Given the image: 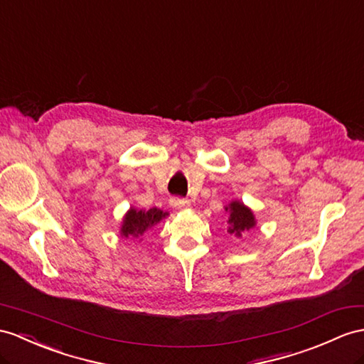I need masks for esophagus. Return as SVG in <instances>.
<instances>
[{"mask_svg": "<svg viewBox=\"0 0 364 364\" xmlns=\"http://www.w3.org/2000/svg\"><path fill=\"white\" fill-rule=\"evenodd\" d=\"M171 205L174 208H188L191 203L188 199H171Z\"/></svg>", "mask_w": 364, "mask_h": 364, "instance_id": "obj_1", "label": "esophagus"}]
</instances>
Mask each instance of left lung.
Instances as JSON below:
<instances>
[{
	"mask_svg": "<svg viewBox=\"0 0 364 364\" xmlns=\"http://www.w3.org/2000/svg\"><path fill=\"white\" fill-rule=\"evenodd\" d=\"M224 210L228 213L227 220V233L230 236L241 237L245 232H252L256 227V218L255 213L250 207H247L244 202L233 199L224 207Z\"/></svg>",
	"mask_w": 364,
	"mask_h": 364,
	"instance_id": "8db88e82",
	"label": "left lung"
}]
</instances>
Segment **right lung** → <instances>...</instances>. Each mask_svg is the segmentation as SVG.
Returning <instances> with one entry per match:
<instances>
[{"label": "right lung", "instance_id": "add662e5", "mask_svg": "<svg viewBox=\"0 0 364 364\" xmlns=\"http://www.w3.org/2000/svg\"><path fill=\"white\" fill-rule=\"evenodd\" d=\"M166 216V211H162L156 207L149 210H139L136 207H129V210L122 219L119 233L122 237H131L141 241V237H144L148 230H151L157 224H161V220H164Z\"/></svg>", "mask_w": 364, "mask_h": 364}]
</instances>
